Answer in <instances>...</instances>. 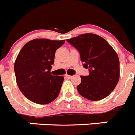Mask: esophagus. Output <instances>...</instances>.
Masks as SVG:
<instances>
[{"mask_svg":"<svg viewBox=\"0 0 135 135\" xmlns=\"http://www.w3.org/2000/svg\"><path fill=\"white\" fill-rule=\"evenodd\" d=\"M65 76L66 77V78H68V79H72V76L68 75V74H65Z\"/></svg>","mask_w":135,"mask_h":135,"instance_id":"34e87169","label":"esophagus"}]
</instances>
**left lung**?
<instances>
[{
  "label": "left lung",
  "mask_w": 135,
  "mask_h": 135,
  "mask_svg": "<svg viewBox=\"0 0 135 135\" xmlns=\"http://www.w3.org/2000/svg\"><path fill=\"white\" fill-rule=\"evenodd\" d=\"M80 52L88 76H81L77 90L83 97L97 101L107 97L119 79V61L113 47L102 37L85 33L67 40Z\"/></svg>",
  "instance_id": "1"
}]
</instances>
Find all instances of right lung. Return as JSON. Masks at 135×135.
Segmentation results:
<instances>
[{"label":"right lung","instance_id":"add662e5","mask_svg":"<svg viewBox=\"0 0 135 135\" xmlns=\"http://www.w3.org/2000/svg\"><path fill=\"white\" fill-rule=\"evenodd\" d=\"M65 40L35 39L20 51L14 63L16 83L26 98L39 104H46L59 94L64 78L52 75L56 50Z\"/></svg>","mask_w":135,"mask_h":135}]
</instances>
